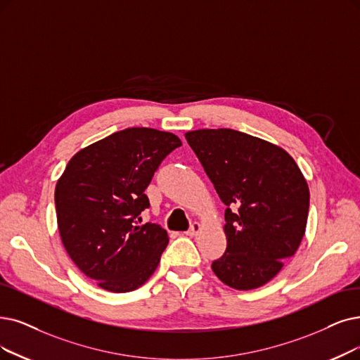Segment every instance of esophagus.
<instances>
[{"instance_id":"obj_1","label":"esophagus","mask_w":360,"mask_h":360,"mask_svg":"<svg viewBox=\"0 0 360 360\" xmlns=\"http://www.w3.org/2000/svg\"><path fill=\"white\" fill-rule=\"evenodd\" d=\"M200 230H202V226H200V223L195 221V223H192V226H191V229L188 230V232H186V235H188V236H196V235L200 233Z\"/></svg>"}]
</instances>
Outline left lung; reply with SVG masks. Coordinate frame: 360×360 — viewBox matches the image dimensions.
I'll use <instances>...</instances> for the list:
<instances>
[{"label":"left lung","instance_id":"1","mask_svg":"<svg viewBox=\"0 0 360 360\" xmlns=\"http://www.w3.org/2000/svg\"><path fill=\"white\" fill-rule=\"evenodd\" d=\"M184 137L227 205V248L212 262V271L230 288H260L306 233L310 192L303 172L281 146L230 128H204Z\"/></svg>","mask_w":360,"mask_h":360}]
</instances>
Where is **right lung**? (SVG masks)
I'll return each mask as SVG.
<instances>
[{"instance_id": "1", "label": "right lung", "mask_w": 360, "mask_h": 360, "mask_svg": "<svg viewBox=\"0 0 360 360\" xmlns=\"http://www.w3.org/2000/svg\"><path fill=\"white\" fill-rule=\"evenodd\" d=\"M180 139L146 127L125 128L70 158L57 180V227L70 260L110 292H130L156 270L168 245L165 229L137 226L149 207L145 191Z\"/></svg>"}]
</instances>
